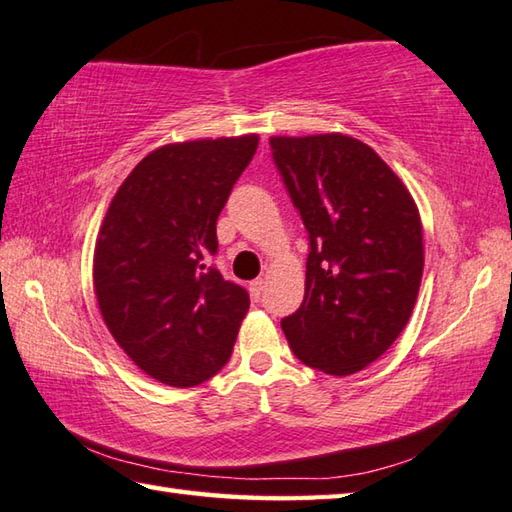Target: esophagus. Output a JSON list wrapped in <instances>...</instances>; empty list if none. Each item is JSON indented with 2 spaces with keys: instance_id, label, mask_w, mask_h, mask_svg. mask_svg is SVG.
Wrapping results in <instances>:
<instances>
[{
  "instance_id": "1",
  "label": "esophagus",
  "mask_w": 512,
  "mask_h": 512,
  "mask_svg": "<svg viewBox=\"0 0 512 512\" xmlns=\"http://www.w3.org/2000/svg\"><path fill=\"white\" fill-rule=\"evenodd\" d=\"M250 297L255 299V302H259V299H262V295H264V288H266V282L264 279H255V282H250Z\"/></svg>"
}]
</instances>
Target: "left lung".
Returning a JSON list of instances; mask_svg holds the SVG:
<instances>
[{"mask_svg":"<svg viewBox=\"0 0 512 512\" xmlns=\"http://www.w3.org/2000/svg\"><path fill=\"white\" fill-rule=\"evenodd\" d=\"M270 148L310 239L304 302L282 330L306 366L353 375L393 346L415 308L424 273L417 204L355 137H270Z\"/></svg>","mask_w":512,"mask_h":512,"instance_id":"1","label":"left lung"}]
</instances>
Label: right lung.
Masks as SVG:
<instances>
[{
    "label": "right lung",
    "mask_w": 512,
    "mask_h": 512,
    "mask_svg": "<svg viewBox=\"0 0 512 512\" xmlns=\"http://www.w3.org/2000/svg\"><path fill=\"white\" fill-rule=\"evenodd\" d=\"M257 135L193 139L148 153L99 228L93 284L119 348L148 377L197 386L230 359L248 293L208 266L217 217Z\"/></svg>",
    "instance_id": "1"
}]
</instances>
